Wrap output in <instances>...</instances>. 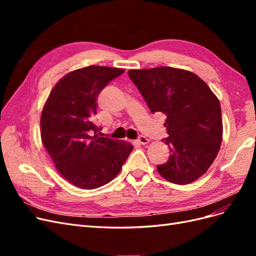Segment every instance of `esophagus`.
I'll list each match as a JSON object with an SVG mask.
<instances>
[{"instance_id":"esophagus-1","label":"esophagus","mask_w":256,"mask_h":256,"mask_svg":"<svg viewBox=\"0 0 256 256\" xmlns=\"http://www.w3.org/2000/svg\"><path fill=\"white\" fill-rule=\"evenodd\" d=\"M138 143L141 144V145H146V144L150 143V140L145 136H140V138H138Z\"/></svg>"}]
</instances>
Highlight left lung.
I'll list each match as a JSON object with an SVG mask.
<instances>
[{
    "label": "left lung",
    "mask_w": 256,
    "mask_h": 256,
    "mask_svg": "<svg viewBox=\"0 0 256 256\" xmlns=\"http://www.w3.org/2000/svg\"><path fill=\"white\" fill-rule=\"evenodd\" d=\"M131 79L152 113L164 114L170 154L159 174L187 184L207 172L222 142L221 106L208 85L193 74L173 67L131 69Z\"/></svg>",
    "instance_id": "obj_1"
}]
</instances>
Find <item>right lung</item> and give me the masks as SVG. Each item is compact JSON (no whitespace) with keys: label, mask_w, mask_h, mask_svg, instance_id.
I'll list each match as a JSON object with an SVG mask.
<instances>
[{"label":"right lung","mask_w":256,"mask_h":256,"mask_svg":"<svg viewBox=\"0 0 256 256\" xmlns=\"http://www.w3.org/2000/svg\"><path fill=\"white\" fill-rule=\"evenodd\" d=\"M125 69L88 66L63 76L53 88L40 118L42 142L67 182L96 189L120 171L134 146L100 136L92 118L96 99Z\"/></svg>","instance_id":"add662e5"}]
</instances>
